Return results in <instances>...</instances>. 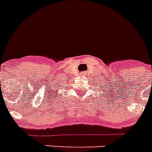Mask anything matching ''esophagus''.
I'll return each mask as SVG.
<instances>
[{"instance_id":"34e87169","label":"esophagus","mask_w":152,"mask_h":152,"mask_svg":"<svg viewBox=\"0 0 152 152\" xmlns=\"http://www.w3.org/2000/svg\"><path fill=\"white\" fill-rule=\"evenodd\" d=\"M80 74H81V75H85V74H86V72H82Z\"/></svg>"}]
</instances>
